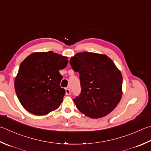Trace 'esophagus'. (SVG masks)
<instances>
[{"label": "esophagus", "mask_w": 151, "mask_h": 151, "mask_svg": "<svg viewBox=\"0 0 151 151\" xmlns=\"http://www.w3.org/2000/svg\"><path fill=\"white\" fill-rule=\"evenodd\" d=\"M65 93L66 95H70V90L69 88H66L65 89Z\"/></svg>", "instance_id": "esophagus-1"}]
</instances>
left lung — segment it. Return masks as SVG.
<instances>
[{
	"instance_id": "left-lung-1",
	"label": "left lung",
	"mask_w": 151,
	"mask_h": 151,
	"mask_svg": "<svg viewBox=\"0 0 151 151\" xmlns=\"http://www.w3.org/2000/svg\"><path fill=\"white\" fill-rule=\"evenodd\" d=\"M69 62L80 74L81 93L73 99L78 110L91 119L113 111L122 96V76L113 60L105 54L84 52Z\"/></svg>"
}]
</instances>
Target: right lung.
I'll use <instances>...</instances> for the list:
<instances>
[{"mask_svg":"<svg viewBox=\"0 0 151 151\" xmlns=\"http://www.w3.org/2000/svg\"><path fill=\"white\" fill-rule=\"evenodd\" d=\"M67 63V57L52 51L34 52L22 61L14 88L25 110L44 115L60 107L65 90L60 86L63 76L59 70Z\"/></svg>","mask_w":151,"mask_h":151,"instance_id":"1","label":"right lung"}]
</instances>
